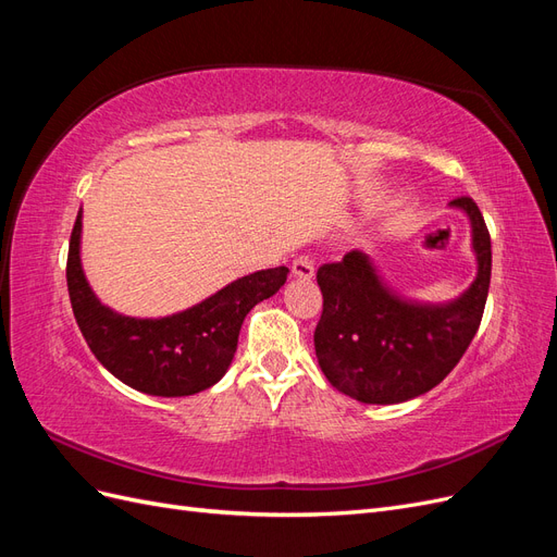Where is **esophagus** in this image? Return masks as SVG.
<instances>
[{
    "label": "esophagus",
    "mask_w": 557,
    "mask_h": 557,
    "mask_svg": "<svg viewBox=\"0 0 557 557\" xmlns=\"http://www.w3.org/2000/svg\"><path fill=\"white\" fill-rule=\"evenodd\" d=\"M293 276L297 278H313V260L309 256H299L295 262H293Z\"/></svg>",
    "instance_id": "esophagus-1"
}]
</instances>
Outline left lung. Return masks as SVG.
I'll return each mask as SVG.
<instances>
[{"mask_svg": "<svg viewBox=\"0 0 557 557\" xmlns=\"http://www.w3.org/2000/svg\"><path fill=\"white\" fill-rule=\"evenodd\" d=\"M450 207L469 218L479 264L476 278L458 299L446 305L404 299L360 250L318 269L323 313L313 344L336 391L364 404H399L440 385L465 356L483 318L493 250L476 201L458 197Z\"/></svg>", "mask_w": 557, "mask_h": 557, "instance_id": "obj_1", "label": "left lung"}]
</instances>
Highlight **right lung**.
I'll list each match as a JSON object with an SVG mask.
<instances>
[{
	"label": "right lung",
	"mask_w": 557,
	"mask_h": 557,
	"mask_svg": "<svg viewBox=\"0 0 557 557\" xmlns=\"http://www.w3.org/2000/svg\"><path fill=\"white\" fill-rule=\"evenodd\" d=\"M81 218L78 211L66 256V288L78 330L115 379L146 395L185 397L221 381L237 352L246 313L288 278V267L262 269L185 311L129 318L104 307L83 274Z\"/></svg>",
	"instance_id": "right-lung-1"
}]
</instances>
